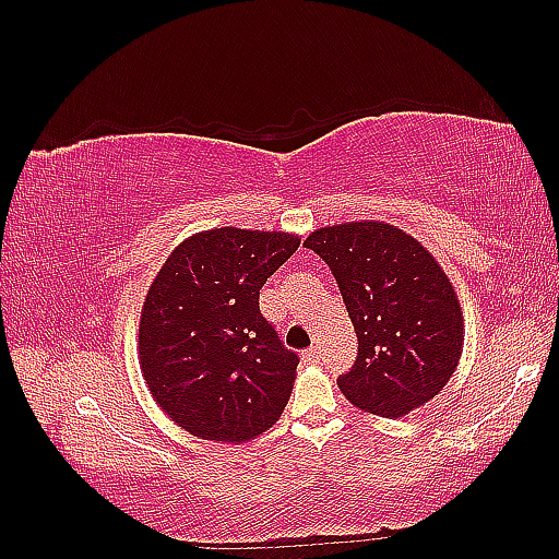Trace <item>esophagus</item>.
<instances>
[{
  "instance_id": "1",
  "label": "esophagus",
  "mask_w": 559,
  "mask_h": 559,
  "mask_svg": "<svg viewBox=\"0 0 559 559\" xmlns=\"http://www.w3.org/2000/svg\"><path fill=\"white\" fill-rule=\"evenodd\" d=\"M302 359H306V361H317L319 359V349L317 347L306 349V352H302Z\"/></svg>"
}]
</instances>
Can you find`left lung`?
Instances as JSON below:
<instances>
[{
  "label": "left lung",
  "mask_w": 559,
  "mask_h": 559,
  "mask_svg": "<svg viewBox=\"0 0 559 559\" xmlns=\"http://www.w3.org/2000/svg\"><path fill=\"white\" fill-rule=\"evenodd\" d=\"M302 247L331 267L357 331V361L337 378L343 394L392 419L441 392L462 357L464 317L431 253L384 222L319 228Z\"/></svg>",
  "instance_id": "1"
}]
</instances>
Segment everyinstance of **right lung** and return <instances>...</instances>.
I'll list each match as a JSON object with an SVG mask.
<instances>
[{
  "label": "right lung",
  "mask_w": 559,
  "mask_h": 559,
  "mask_svg": "<svg viewBox=\"0 0 559 559\" xmlns=\"http://www.w3.org/2000/svg\"><path fill=\"white\" fill-rule=\"evenodd\" d=\"M298 245L289 233L226 226L191 235L163 263L142 308L140 361L181 429L242 443L280 419L300 359L261 314L259 294Z\"/></svg>",
  "instance_id": "obj_1"
}]
</instances>
